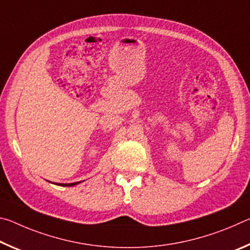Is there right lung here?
<instances>
[{"label": "right lung", "instance_id": "right-lung-1", "mask_svg": "<svg viewBox=\"0 0 250 250\" xmlns=\"http://www.w3.org/2000/svg\"><path fill=\"white\" fill-rule=\"evenodd\" d=\"M50 183H52V182H50ZM79 183H82V181H80V182H75V183H58L57 185H59V186H67V188H69V186H75V185H77Z\"/></svg>", "mask_w": 250, "mask_h": 250}]
</instances>
